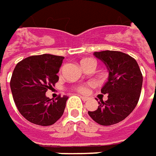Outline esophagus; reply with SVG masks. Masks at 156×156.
<instances>
[{"label": "esophagus", "instance_id": "1", "mask_svg": "<svg viewBox=\"0 0 156 156\" xmlns=\"http://www.w3.org/2000/svg\"><path fill=\"white\" fill-rule=\"evenodd\" d=\"M81 98L82 99V101H88V98H87V97H86V96H81Z\"/></svg>", "mask_w": 156, "mask_h": 156}]
</instances>
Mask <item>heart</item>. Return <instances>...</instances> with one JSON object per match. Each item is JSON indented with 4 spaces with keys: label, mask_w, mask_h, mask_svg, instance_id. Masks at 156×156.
Listing matches in <instances>:
<instances>
[{
    "label": "heart",
    "mask_w": 156,
    "mask_h": 156,
    "mask_svg": "<svg viewBox=\"0 0 156 156\" xmlns=\"http://www.w3.org/2000/svg\"><path fill=\"white\" fill-rule=\"evenodd\" d=\"M94 63L95 64V62H94V60L93 59H91V58H84V59H82L81 61V65H85V64H87V63ZM88 86H89V84H84V85H79V86H77V87H75V90L76 91H78L79 93L81 94H87L88 92Z\"/></svg>",
    "instance_id": "obj_1"
}]
</instances>
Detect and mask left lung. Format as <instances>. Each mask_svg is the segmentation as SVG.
I'll return each instance as SVG.
<instances>
[{
	"label": "left lung",
	"instance_id": "obj_1",
	"mask_svg": "<svg viewBox=\"0 0 156 156\" xmlns=\"http://www.w3.org/2000/svg\"><path fill=\"white\" fill-rule=\"evenodd\" d=\"M94 55L103 62L108 70V79L101 88L108 100L98 101L95 111L89 116L102 126L122 122L135 109L140 98L142 74L138 63L129 55L120 51L94 52Z\"/></svg>",
	"mask_w": 156,
	"mask_h": 156
}]
</instances>
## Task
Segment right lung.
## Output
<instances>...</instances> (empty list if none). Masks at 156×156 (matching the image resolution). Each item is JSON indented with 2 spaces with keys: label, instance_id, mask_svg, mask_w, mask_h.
<instances>
[{
  "label": "right lung",
  "instance_id": "add662e5",
  "mask_svg": "<svg viewBox=\"0 0 156 156\" xmlns=\"http://www.w3.org/2000/svg\"><path fill=\"white\" fill-rule=\"evenodd\" d=\"M63 56L44 54L23 59L15 66L10 87L15 103L21 115L28 122L50 126L62 117L68 100L59 95L55 100L46 96L59 80L57 73Z\"/></svg>",
  "mask_w": 156,
  "mask_h": 156
}]
</instances>
